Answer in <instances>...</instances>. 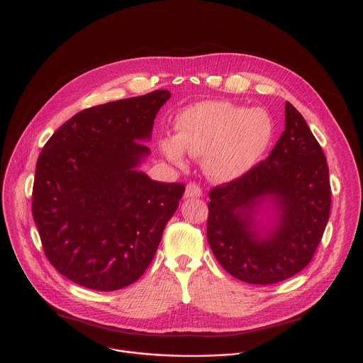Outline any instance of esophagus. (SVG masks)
<instances>
[{
	"label": "esophagus",
	"instance_id": "esophagus-1",
	"mask_svg": "<svg viewBox=\"0 0 363 363\" xmlns=\"http://www.w3.org/2000/svg\"><path fill=\"white\" fill-rule=\"evenodd\" d=\"M201 194H203V191H201V189L197 186V184H194V183H190V184H187V187H186V193H184V199H193V197H201Z\"/></svg>",
	"mask_w": 363,
	"mask_h": 363
}]
</instances>
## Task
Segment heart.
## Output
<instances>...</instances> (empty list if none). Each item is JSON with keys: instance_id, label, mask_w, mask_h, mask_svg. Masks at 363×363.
<instances>
[{"instance_id": "1", "label": "heart", "mask_w": 363, "mask_h": 363, "mask_svg": "<svg viewBox=\"0 0 363 363\" xmlns=\"http://www.w3.org/2000/svg\"><path fill=\"white\" fill-rule=\"evenodd\" d=\"M176 136L160 142L163 155L184 166L186 153L204 156L210 179L227 183L245 176L267 152L272 119L261 108L245 109L224 101H204L186 108L176 121Z\"/></svg>"}]
</instances>
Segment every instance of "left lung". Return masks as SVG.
<instances>
[{"label": "left lung", "mask_w": 363, "mask_h": 363, "mask_svg": "<svg viewBox=\"0 0 363 363\" xmlns=\"http://www.w3.org/2000/svg\"><path fill=\"white\" fill-rule=\"evenodd\" d=\"M329 211L325 155L286 102L285 130L269 156L210 191L207 238L228 274L248 284H274L309 264Z\"/></svg>", "instance_id": "8db88e82"}]
</instances>
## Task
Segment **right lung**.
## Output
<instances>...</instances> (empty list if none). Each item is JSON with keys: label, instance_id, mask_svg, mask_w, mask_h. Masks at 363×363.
Segmentation results:
<instances>
[{"label": "right lung", "instance_id": "right-lung-1", "mask_svg": "<svg viewBox=\"0 0 363 363\" xmlns=\"http://www.w3.org/2000/svg\"><path fill=\"white\" fill-rule=\"evenodd\" d=\"M170 96L162 89L85 109L44 146L33 216L45 255L72 282L116 291L152 262L184 193L183 184L155 182L138 169Z\"/></svg>", "mask_w": 363, "mask_h": 363}]
</instances>
